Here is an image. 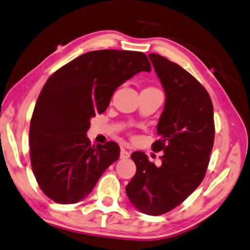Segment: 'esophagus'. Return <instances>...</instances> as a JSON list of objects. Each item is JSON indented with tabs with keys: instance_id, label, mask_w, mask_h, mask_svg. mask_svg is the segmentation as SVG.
<instances>
[{
	"instance_id": "obj_1",
	"label": "esophagus",
	"mask_w": 250,
	"mask_h": 250,
	"mask_svg": "<svg viewBox=\"0 0 250 250\" xmlns=\"http://www.w3.org/2000/svg\"><path fill=\"white\" fill-rule=\"evenodd\" d=\"M129 156H130L129 152L127 150H125L124 148H122V149H121V159H127V158H129Z\"/></svg>"
}]
</instances>
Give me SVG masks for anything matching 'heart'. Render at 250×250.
Wrapping results in <instances>:
<instances>
[{"instance_id":"b5f03b06","label":"heart","mask_w":250,"mask_h":250,"mask_svg":"<svg viewBox=\"0 0 250 250\" xmlns=\"http://www.w3.org/2000/svg\"><path fill=\"white\" fill-rule=\"evenodd\" d=\"M154 89V87H148V89H146V90H152Z\"/></svg>"}]
</instances>
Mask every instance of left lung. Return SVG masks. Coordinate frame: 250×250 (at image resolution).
I'll list each match as a JSON object with an SVG mask.
<instances>
[{
	"instance_id": "1",
	"label": "left lung",
	"mask_w": 250,
	"mask_h": 250,
	"mask_svg": "<svg viewBox=\"0 0 250 250\" xmlns=\"http://www.w3.org/2000/svg\"><path fill=\"white\" fill-rule=\"evenodd\" d=\"M166 92L152 150L164 151L161 165L143 151L132 159L136 173L126 187L133 205L148 215H161L180 205L203 181L209 163L215 125L212 100L205 87L180 65L149 54Z\"/></svg>"
}]
</instances>
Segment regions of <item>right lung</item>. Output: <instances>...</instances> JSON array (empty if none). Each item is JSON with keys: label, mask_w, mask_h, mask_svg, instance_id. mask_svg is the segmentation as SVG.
Listing matches in <instances>:
<instances>
[{"label": "right lung", "mask_w": 250, "mask_h": 250, "mask_svg": "<svg viewBox=\"0 0 250 250\" xmlns=\"http://www.w3.org/2000/svg\"><path fill=\"white\" fill-rule=\"evenodd\" d=\"M141 71H151L143 52L103 49L79 56L48 78L29 126L30 164L48 198L59 204L82 201L120 158L116 143L91 145L86 132L114 91Z\"/></svg>", "instance_id": "1"}]
</instances>
